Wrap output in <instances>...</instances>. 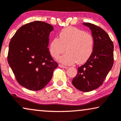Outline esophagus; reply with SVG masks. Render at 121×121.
Masks as SVG:
<instances>
[{"mask_svg": "<svg viewBox=\"0 0 121 121\" xmlns=\"http://www.w3.org/2000/svg\"><path fill=\"white\" fill-rule=\"evenodd\" d=\"M59 67H60V68H65V69L68 68L66 66H65L62 65H61V64H59Z\"/></svg>", "mask_w": 121, "mask_h": 121, "instance_id": "obj_1", "label": "esophagus"}]
</instances>
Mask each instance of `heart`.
Masks as SVG:
<instances>
[{"label": "heart", "instance_id": "1", "mask_svg": "<svg viewBox=\"0 0 121 121\" xmlns=\"http://www.w3.org/2000/svg\"><path fill=\"white\" fill-rule=\"evenodd\" d=\"M93 36L74 27L64 28L59 33V39L55 37L49 45L50 54L57 59L65 52L59 61L65 65L84 63L91 57L94 50Z\"/></svg>", "mask_w": 121, "mask_h": 121}]
</instances>
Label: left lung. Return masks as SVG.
<instances>
[{
  "label": "left lung",
  "mask_w": 121,
  "mask_h": 121,
  "mask_svg": "<svg viewBox=\"0 0 121 121\" xmlns=\"http://www.w3.org/2000/svg\"><path fill=\"white\" fill-rule=\"evenodd\" d=\"M91 29L94 39V50L86 62L79 67L73 79L74 86L82 91H91L101 85L113 65L114 46L105 30L90 23H83Z\"/></svg>",
  "instance_id": "obj_1"
}]
</instances>
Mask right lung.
Listing matches in <instances>:
<instances>
[{
    "mask_svg": "<svg viewBox=\"0 0 121 121\" xmlns=\"http://www.w3.org/2000/svg\"><path fill=\"white\" fill-rule=\"evenodd\" d=\"M51 24L34 21L22 26L9 45L8 62L18 83L39 91L49 82L57 63L48 51Z\"/></svg>",
    "mask_w": 121,
    "mask_h": 121,
    "instance_id": "add662e5",
    "label": "right lung"
}]
</instances>
